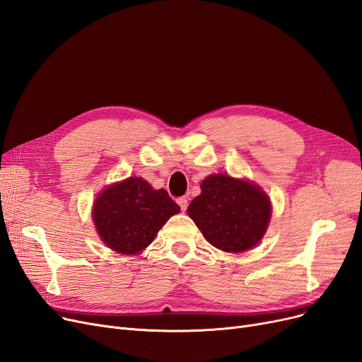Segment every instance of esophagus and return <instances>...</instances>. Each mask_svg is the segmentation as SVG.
<instances>
[{
	"label": "esophagus",
	"instance_id": "1",
	"mask_svg": "<svg viewBox=\"0 0 362 362\" xmlns=\"http://www.w3.org/2000/svg\"><path fill=\"white\" fill-rule=\"evenodd\" d=\"M177 202H178V205H180L181 211H185V209H187V206H189V201H187L185 197H178V199H177Z\"/></svg>",
	"mask_w": 362,
	"mask_h": 362
}]
</instances>
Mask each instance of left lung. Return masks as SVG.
<instances>
[{
  "label": "left lung",
  "mask_w": 362,
  "mask_h": 362,
  "mask_svg": "<svg viewBox=\"0 0 362 362\" xmlns=\"http://www.w3.org/2000/svg\"><path fill=\"white\" fill-rule=\"evenodd\" d=\"M187 208L205 240L228 253L250 250L265 235L271 218L268 194L255 182L214 173Z\"/></svg>",
  "instance_id": "obj_1"
}]
</instances>
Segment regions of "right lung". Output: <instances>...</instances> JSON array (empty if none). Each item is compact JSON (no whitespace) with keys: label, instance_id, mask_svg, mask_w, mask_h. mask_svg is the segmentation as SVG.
<instances>
[{"label":"right lung","instance_id":"obj_1","mask_svg":"<svg viewBox=\"0 0 362 362\" xmlns=\"http://www.w3.org/2000/svg\"><path fill=\"white\" fill-rule=\"evenodd\" d=\"M180 213L165 189L154 190L148 181L130 177L97 196L93 220L100 240L121 255H138L156 238L161 226Z\"/></svg>","mask_w":362,"mask_h":362}]
</instances>
